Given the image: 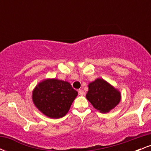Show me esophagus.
I'll return each instance as SVG.
<instances>
[{
	"instance_id": "obj_1",
	"label": "esophagus",
	"mask_w": 151,
	"mask_h": 151,
	"mask_svg": "<svg viewBox=\"0 0 151 151\" xmlns=\"http://www.w3.org/2000/svg\"><path fill=\"white\" fill-rule=\"evenodd\" d=\"M78 93H79V95H82V96H83V95H84V93H84V91H83L82 89L78 90Z\"/></svg>"
}]
</instances>
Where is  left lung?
<instances>
[{"mask_svg":"<svg viewBox=\"0 0 151 151\" xmlns=\"http://www.w3.org/2000/svg\"><path fill=\"white\" fill-rule=\"evenodd\" d=\"M86 96L93 106L102 113L109 112L121 100L120 92L102 79L90 83Z\"/></svg>","mask_w":151,"mask_h":151,"instance_id":"left-lung-1","label":"left lung"}]
</instances>
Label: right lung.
<instances>
[{"label": "right lung", "instance_id": "right-lung-1", "mask_svg": "<svg viewBox=\"0 0 151 151\" xmlns=\"http://www.w3.org/2000/svg\"><path fill=\"white\" fill-rule=\"evenodd\" d=\"M77 93L67 81L47 79L40 83L34 89L32 100L45 115L58 119L67 114Z\"/></svg>", "mask_w": 151, "mask_h": 151}]
</instances>
